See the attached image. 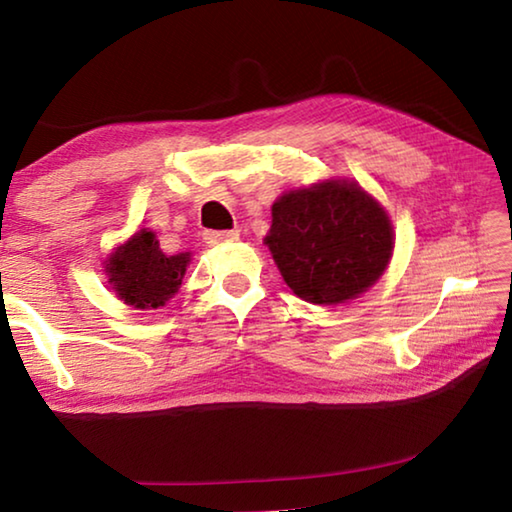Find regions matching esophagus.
<instances>
[{
	"instance_id": "obj_1",
	"label": "esophagus",
	"mask_w": 512,
	"mask_h": 512,
	"mask_svg": "<svg viewBox=\"0 0 512 512\" xmlns=\"http://www.w3.org/2000/svg\"><path fill=\"white\" fill-rule=\"evenodd\" d=\"M237 237H239L237 230H205L203 232L205 244H210V246L223 244V241H232V239H237Z\"/></svg>"
}]
</instances>
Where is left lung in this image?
I'll return each mask as SVG.
<instances>
[{
    "instance_id": "obj_1",
    "label": "left lung",
    "mask_w": 512,
    "mask_h": 512,
    "mask_svg": "<svg viewBox=\"0 0 512 512\" xmlns=\"http://www.w3.org/2000/svg\"><path fill=\"white\" fill-rule=\"evenodd\" d=\"M264 241L291 291L314 305H339L368 291L395 244L384 207L350 180L282 194Z\"/></svg>"
}]
</instances>
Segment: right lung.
<instances>
[{
	"mask_svg": "<svg viewBox=\"0 0 512 512\" xmlns=\"http://www.w3.org/2000/svg\"><path fill=\"white\" fill-rule=\"evenodd\" d=\"M189 259V253L164 255L153 232L140 230L106 259V275L126 305L158 309L178 293Z\"/></svg>",
	"mask_w": 512,
	"mask_h": 512,
	"instance_id": "add662e5",
	"label": "right lung"
}]
</instances>
